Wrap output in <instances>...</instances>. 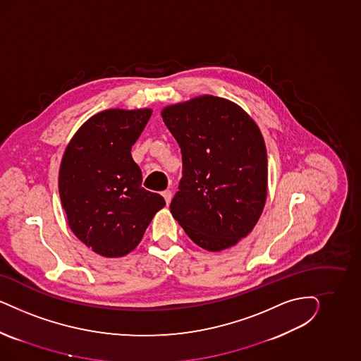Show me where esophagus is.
<instances>
[{
    "label": "esophagus",
    "mask_w": 361,
    "mask_h": 361,
    "mask_svg": "<svg viewBox=\"0 0 361 361\" xmlns=\"http://www.w3.org/2000/svg\"><path fill=\"white\" fill-rule=\"evenodd\" d=\"M161 195L164 197L166 205H169V204H171V200H172V192H171V190H164Z\"/></svg>",
    "instance_id": "34e87169"
}]
</instances>
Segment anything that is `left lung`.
Returning <instances> with one entry per match:
<instances>
[{
    "mask_svg": "<svg viewBox=\"0 0 361 361\" xmlns=\"http://www.w3.org/2000/svg\"><path fill=\"white\" fill-rule=\"evenodd\" d=\"M183 154L171 213L209 252L245 238L267 197V153L255 121L228 99L202 95L161 111Z\"/></svg>",
    "mask_w": 361,
    "mask_h": 361,
    "instance_id": "1",
    "label": "left lung"
}]
</instances>
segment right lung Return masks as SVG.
<instances>
[{
    "label": "right lung",
    "instance_id": "right-lung-1",
    "mask_svg": "<svg viewBox=\"0 0 361 361\" xmlns=\"http://www.w3.org/2000/svg\"><path fill=\"white\" fill-rule=\"evenodd\" d=\"M152 109H114L90 118L66 148L59 168V196L68 226L92 252L107 258L131 252L163 197L145 190L132 145Z\"/></svg>",
    "mask_w": 361,
    "mask_h": 361
}]
</instances>
